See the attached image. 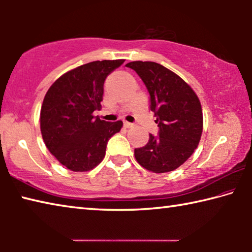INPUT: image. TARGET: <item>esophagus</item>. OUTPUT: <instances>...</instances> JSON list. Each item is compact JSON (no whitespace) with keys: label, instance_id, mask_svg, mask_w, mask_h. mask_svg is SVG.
<instances>
[{"label":"esophagus","instance_id":"1","mask_svg":"<svg viewBox=\"0 0 252 252\" xmlns=\"http://www.w3.org/2000/svg\"><path fill=\"white\" fill-rule=\"evenodd\" d=\"M123 126H125V127H132V126H133V123L125 121V122H123Z\"/></svg>","mask_w":252,"mask_h":252}]
</instances>
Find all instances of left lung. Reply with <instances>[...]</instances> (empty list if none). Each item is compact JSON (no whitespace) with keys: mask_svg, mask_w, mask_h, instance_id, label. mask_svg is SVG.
Returning <instances> with one entry per match:
<instances>
[{"mask_svg":"<svg viewBox=\"0 0 252 252\" xmlns=\"http://www.w3.org/2000/svg\"><path fill=\"white\" fill-rule=\"evenodd\" d=\"M134 70L150 93L159 136L150 134L146 146L134 149L144 169L155 173L173 171L198 148L203 129L201 103L192 88L163 65L150 61L126 64Z\"/></svg>","mask_w":252,"mask_h":252,"instance_id":"8db88e82","label":"left lung"}]
</instances>
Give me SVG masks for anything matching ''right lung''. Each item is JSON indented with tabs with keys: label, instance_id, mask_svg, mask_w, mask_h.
<instances>
[{
	"label": "right lung",
	"instance_id": "add662e5",
	"mask_svg": "<svg viewBox=\"0 0 252 252\" xmlns=\"http://www.w3.org/2000/svg\"><path fill=\"white\" fill-rule=\"evenodd\" d=\"M125 60L93 61L67 71L51 85L40 113L43 141L60 163L71 171L94 169L105 156L106 143L121 130L122 121L93 116L101 109L103 84Z\"/></svg>",
	"mask_w": 252,
	"mask_h": 252
}]
</instances>
